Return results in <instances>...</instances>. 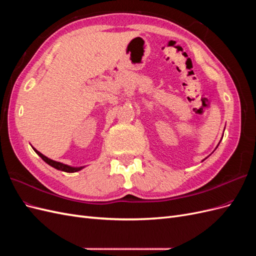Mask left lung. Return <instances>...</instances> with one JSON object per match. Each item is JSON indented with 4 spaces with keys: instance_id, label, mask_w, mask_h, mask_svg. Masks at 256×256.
<instances>
[{
    "instance_id": "obj_1",
    "label": "left lung",
    "mask_w": 256,
    "mask_h": 256,
    "mask_svg": "<svg viewBox=\"0 0 256 256\" xmlns=\"http://www.w3.org/2000/svg\"><path fill=\"white\" fill-rule=\"evenodd\" d=\"M205 159H206V158H205ZM205 159H204V160H205ZM204 160H203V161H204Z\"/></svg>"
}]
</instances>
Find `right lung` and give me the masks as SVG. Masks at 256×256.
I'll return each instance as SVG.
<instances>
[{"instance_id":"right-lung-1","label":"right lung","mask_w":256,"mask_h":256,"mask_svg":"<svg viewBox=\"0 0 256 256\" xmlns=\"http://www.w3.org/2000/svg\"><path fill=\"white\" fill-rule=\"evenodd\" d=\"M33 150L38 154V156H40L46 162V164H48L52 168L58 170V171H63V172H66V173H74V172L81 171L82 168H85V166H68V164H62V162L52 160V159H50L48 157H46L44 154H42L40 152H38L37 150H35L34 147H33Z\"/></svg>"}]
</instances>
